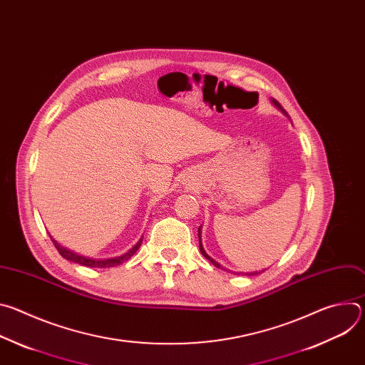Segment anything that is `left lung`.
<instances>
[{
  "label": "left lung",
  "instance_id": "left-lung-1",
  "mask_svg": "<svg viewBox=\"0 0 365 365\" xmlns=\"http://www.w3.org/2000/svg\"><path fill=\"white\" fill-rule=\"evenodd\" d=\"M272 102H273V106H274L276 108H279V110H280V111H282V113H283L286 117H289V115H287V113L283 110V107L280 106V103H279L276 99H272ZM200 232H202V230H200V227H199V228H197V237H199V250H200L202 255H203L206 259H210V262H211V263H212L215 267H218V269H222V270H227V269H224V267H222V266H221L218 262H215V259H214L212 257H210V255L206 254V251H205V248H203V245H202V238H200L202 235H200ZM241 274H244V273H241ZM245 274H247V276H250V274H257V272H255V273H245Z\"/></svg>",
  "mask_w": 365,
  "mask_h": 365
}]
</instances>
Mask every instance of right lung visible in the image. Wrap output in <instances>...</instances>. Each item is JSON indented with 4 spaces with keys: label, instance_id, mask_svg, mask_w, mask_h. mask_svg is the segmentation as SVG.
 I'll return each instance as SVG.
<instances>
[{
    "label": "right lung",
    "instance_id": "1",
    "mask_svg": "<svg viewBox=\"0 0 365 365\" xmlns=\"http://www.w3.org/2000/svg\"><path fill=\"white\" fill-rule=\"evenodd\" d=\"M51 241H53V244H55V247L58 248V251H59V254L63 257V258H66V259H69V262H72V263H78V264H81V266H86V267H101V269H106V267H114V266H120L121 263H124V262H127L128 258H131L133 255H134V252L140 248V245H141V242H143V238H140L138 240V242L133 247V248H130L125 254H123V255H118V257H113V258H89V257H83V255H79V254H76V252H73V251H71V250H68V248H65V247H62L58 241H55L53 238H51Z\"/></svg>",
    "mask_w": 365,
    "mask_h": 365
}]
</instances>
